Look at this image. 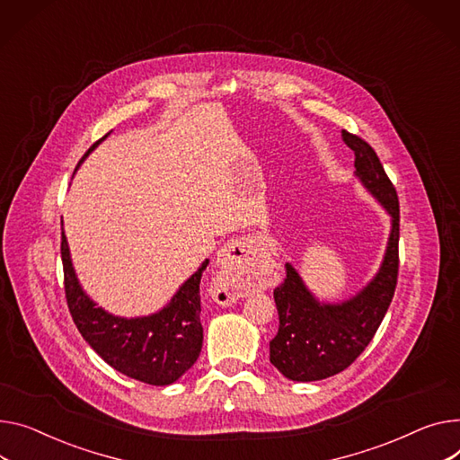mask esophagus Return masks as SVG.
<instances>
[{
  "label": "esophagus",
  "mask_w": 460,
  "mask_h": 460,
  "mask_svg": "<svg viewBox=\"0 0 460 460\" xmlns=\"http://www.w3.org/2000/svg\"><path fill=\"white\" fill-rule=\"evenodd\" d=\"M217 262L220 275L214 283V292L222 294L220 297L226 301L246 296L261 264L259 240L248 236L227 242V246L218 252Z\"/></svg>",
  "instance_id": "34e87169"
}]
</instances>
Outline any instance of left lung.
I'll list each match as a JSON object with an SVG mask.
<instances>
[{
  "instance_id": "1",
  "label": "left lung",
  "mask_w": 460,
  "mask_h": 460,
  "mask_svg": "<svg viewBox=\"0 0 460 460\" xmlns=\"http://www.w3.org/2000/svg\"><path fill=\"white\" fill-rule=\"evenodd\" d=\"M355 153V173L392 217L388 248L374 281L355 297L318 303L297 271L285 264L287 278L273 290L279 331L270 342V362L292 381H320L344 372L377 332L395 292L400 271V199L377 153L360 137L342 131Z\"/></svg>"
}]
</instances>
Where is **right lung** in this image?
I'll return each instance as SVG.
<instances>
[{
	"instance_id": "obj_1",
	"label": "right lung",
	"mask_w": 460,
	"mask_h": 460,
	"mask_svg": "<svg viewBox=\"0 0 460 460\" xmlns=\"http://www.w3.org/2000/svg\"><path fill=\"white\" fill-rule=\"evenodd\" d=\"M109 135V133H107ZM92 144L83 159L102 140ZM60 257L65 270L68 309L83 339L109 366L140 383L166 386L177 381L198 360L203 346L199 281L208 261L179 288L166 307L144 318H118L96 307L81 290L63 233Z\"/></svg>"
}]
</instances>
